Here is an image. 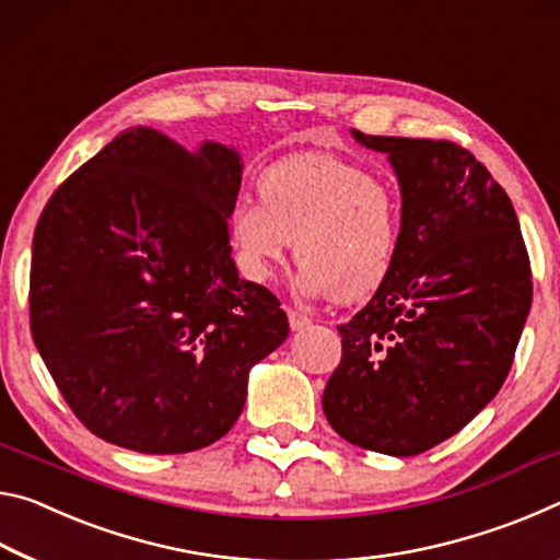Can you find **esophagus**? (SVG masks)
Wrapping results in <instances>:
<instances>
[{
	"mask_svg": "<svg viewBox=\"0 0 560 560\" xmlns=\"http://www.w3.org/2000/svg\"><path fill=\"white\" fill-rule=\"evenodd\" d=\"M288 319H290L292 332H300V329H305V327H310V323H313V319H310L307 315L298 313V310H288Z\"/></svg>",
	"mask_w": 560,
	"mask_h": 560,
	"instance_id": "esophagus-1",
	"label": "esophagus"
}]
</instances>
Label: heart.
Returning a JSON list of instances; mask_svg holds the SVG:
<instances>
[{"label":"heart","mask_w":560,"mask_h":560,"mask_svg":"<svg viewBox=\"0 0 560 560\" xmlns=\"http://www.w3.org/2000/svg\"><path fill=\"white\" fill-rule=\"evenodd\" d=\"M258 190L260 203L241 200L228 218L247 278L268 280L295 241L305 295L350 302L382 285L401 228L387 183L335 155L302 153L272 163Z\"/></svg>","instance_id":"heart-1"}]
</instances>
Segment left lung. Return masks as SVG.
<instances>
[{"label": "left lung", "instance_id": "obj_1", "mask_svg": "<svg viewBox=\"0 0 560 560\" xmlns=\"http://www.w3.org/2000/svg\"><path fill=\"white\" fill-rule=\"evenodd\" d=\"M399 183L392 270L340 325L342 360L323 409L350 444L415 456L497 397L530 310V265L511 200L448 141L366 136Z\"/></svg>", "mask_w": 560, "mask_h": 560}]
</instances>
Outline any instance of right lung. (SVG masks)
<instances>
[{"label":"right lung","mask_w":560,"mask_h":560,"mask_svg":"<svg viewBox=\"0 0 560 560\" xmlns=\"http://www.w3.org/2000/svg\"><path fill=\"white\" fill-rule=\"evenodd\" d=\"M243 159L151 126L126 128L61 183L32 245V335L73 415L141 454L231 432L247 377L288 315L237 278L228 218Z\"/></svg>","instance_id":"add662e5"}]
</instances>
